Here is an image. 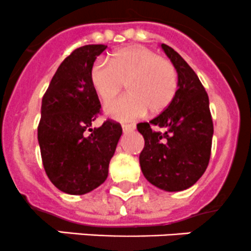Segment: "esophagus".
<instances>
[{
    "mask_svg": "<svg viewBox=\"0 0 251 251\" xmlns=\"http://www.w3.org/2000/svg\"><path fill=\"white\" fill-rule=\"evenodd\" d=\"M122 129L125 133H128V131H131L135 129V125H122Z\"/></svg>",
    "mask_w": 251,
    "mask_h": 251,
    "instance_id": "obj_1",
    "label": "esophagus"
}]
</instances>
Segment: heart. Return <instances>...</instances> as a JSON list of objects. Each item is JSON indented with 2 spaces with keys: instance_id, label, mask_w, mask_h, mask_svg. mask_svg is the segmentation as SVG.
Masks as SVG:
<instances>
[{
  "instance_id": "1",
  "label": "heart",
  "mask_w": 251,
  "mask_h": 251,
  "mask_svg": "<svg viewBox=\"0 0 251 251\" xmlns=\"http://www.w3.org/2000/svg\"><path fill=\"white\" fill-rule=\"evenodd\" d=\"M94 91L109 102L126 83L129 95L108 103L105 112L117 121L143 117L148 110L162 112L171 105L178 88V75L170 59L141 45H130L113 52L105 61H96L90 71Z\"/></svg>"
}]
</instances>
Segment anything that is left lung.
<instances>
[{"label":"left lung","instance_id":"1","mask_svg":"<svg viewBox=\"0 0 251 251\" xmlns=\"http://www.w3.org/2000/svg\"><path fill=\"white\" fill-rule=\"evenodd\" d=\"M178 74V90L171 105L150 122L139 123L145 146L139 156L143 175L166 192L194 185L210 161L213 123L209 96L189 64L168 45H161ZM165 127V133L152 126Z\"/></svg>","mask_w":251,"mask_h":251}]
</instances>
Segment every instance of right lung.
Returning a JSON list of instances; mask_svg holds the SVG:
<instances>
[{"instance_id":"add662e5","label":"right lung","mask_w":251,"mask_h":251,"mask_svg":"<svg viewBox=\"0 0 251 251\" xmlns=\"http://www.w3.org/2000/svg\"><path fill=\"white\" fill-rule=\"evenodd\" d=\"M106 45L74 50L54 73L41 103L38 126L42 165L52 184L71 195H83L102 184L122 135L120 123H91L101 112L90 83V71Z\"/></svg>"}]
</instances>
